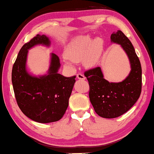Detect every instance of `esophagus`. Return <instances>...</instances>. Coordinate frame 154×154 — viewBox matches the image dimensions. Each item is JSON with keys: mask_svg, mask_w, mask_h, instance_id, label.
Segmentation results:
<instances>
[{"mask_svg": "<svg viewBox=\"0 0 154 154\" xmlns=\"http://www.w3.org/2000/svg\"><path fill=\"white\" fill-rule=\"evenodd\" d=\"M77 77L79 79H82V80H85V79H86V77H85V75H82V74L81 73H78L77 75Z\"/></svg>", "mask_w": 154, "mask_h": 154, "instance_id": "34e87169", "label": "esophagus"}]
</instances>
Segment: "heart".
<instances>
[{"mask_svg": "<svg viewBox=\"0 0 154 154\" xmlns=\"http://www.w3.org/2000/svg\"><path fill=\"white\" fill-rule=\"evenodd\" d=\"M104 41L101 38L94 40L89 35H81L73 39L67 47L65 57L72 63L82 60L85 67L90 68L98 63L103 50ZM69 65V63H67Z\"/></svg>", "mask_w": 154, "mask_h": 154, "instance_id": "obj_1", "label": "heart"}]
</instances>
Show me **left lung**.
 Here are the masks:
<instances>
[{"label":"left lung","instance_id":"left-lung-1","mask_svg":"<svg viewBox=\"0 0 154 154\" xmlns=\"http://www.w3.org/2000/svg\"><path fill=\"white\" fill-rule=\"evenodd\" d=\"M111 42L120 45L129 57L131 72L120 82L104 78L100 67L89 69L85 76L89 82V97L95 112L103 118L118 117L131 109L141 92L142 71L139 59L131 41L121 30L113 32Z\"/></svg>","mask_w":154,"mask_h":154}]
</instances>
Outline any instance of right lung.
<instances>
[{
  "mask_svg": "<svg viewBox=\"0 0 154 154\" xmlns=\"http://www.w3.org/2000/svg\"><path fill=\"white\" fill-rule=\"evenodd\" d=\"M38 45L49 47L50 41L45 35H37L21 48L13 66L12 83L17 104L23 114L39 123H50L65 114L76 76L66 77L58 73L60 59L54 53L48 74L35 77L28 73V50Z\"/></svg>",
  "mask_w": 154,
  "mask_h": 154,
  "instance_id": "add662e5",
  "label": "right lung"
}]
</instances>
